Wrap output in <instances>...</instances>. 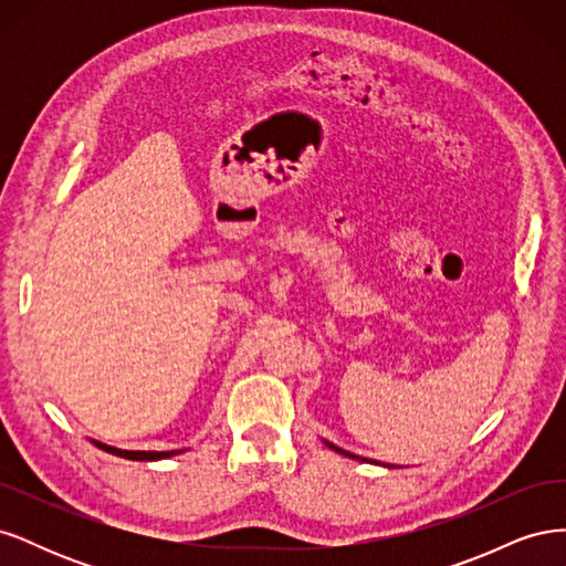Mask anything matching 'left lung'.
<instances>
[{"label": "left lung", "mask_w": 566, "mask_h": 566, "mask_svg": "<svg viewBox=\"0 0 566 566\" xmlns=\"http://www.w3.org/2000/svg\"><path fill=\"white\" fill-rule=\"evenodd\" d=\"M325 447L333 449L335 453H342L345 458H354V460H366V462H373V460H368V458H358V455H354V453H349V451H345V449H339V447H335V443H331V441H325ZM375 465H378V462H375ZM387 468H389V465H387Z\"/></svg>", "instance_id": "8db88e82"}]
</instances>
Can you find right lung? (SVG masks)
<instances>
[{"label":"right lung","instance_id":"1","mask_svg":"<svg viewBox=\"0 0 566 566\" xmlns=\"http://www.w3.org/2000/svg\"><path fill=\"white\" fill-rule=\"evenodd\" d=\"M94 447H98L101 451L106 453H113V455H119V458H127V460H163V458H169V455H177L181 451H125V449H115V447H108V443L104 441H96L92 439Z\"/></svg>","mask_w":566,"mask_h":566}]
</instances>
